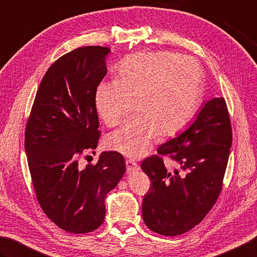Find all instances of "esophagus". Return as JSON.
<instances>
[{"label":"esophagus","mask_w":257,"mask_h":257,"mask_svg":"<svg viewBox=\"0 0 257 257\" xmlns=\"http://www.w3.org/2000/svg\"><path fill=\"white\" fill-rule=\"evenodd\" d=\"M126 170L127 173H133V172H137L140 170V167L139 164L133 161V160H126Z\"/></svg>","instance_id":"34e87169"}]
</instances>
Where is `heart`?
<instances>
[{
    "label": "heart",
    "instance_id": "heart-1",
    "mask_svg": "<svg viewBox=\"0 0 257 257\" xmlns=\"http://www.w3.org/2000/svg\"><path fill=\"white\" fill-rule=\"evenodd\" d=\"M204 72L190 57L176 52H139L116 68V78L96 87L97 113L109 127L134 109L139 114L110 133L106 145L130 158L149 152L160 134L171 137L190 122L201 103Z\"/></svg>",
    "mask_w": 257,
    "mask_h": 257
}]
</instances>
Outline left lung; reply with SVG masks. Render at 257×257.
<instances>
[{
  "instance_id": "obj_1",
  "label": "left lung",
  "mask_w": 257,
  "mask_h": 257,
  "mask_svg": "<svg viewBox=\"0 0 257 257\" xmlns=\"http://www.w3.org/2000/svg\"><path fill=\"white\" fill-rule=\"evenodd\" d=\"M230 147L225 99L204 101L190 126L141 164L152 181L142 204L145 225L158 234L177 236L199 224L219 196ZM163 155L174 159L181 170L169 171Z\"/></svg>"
}]
</instances>
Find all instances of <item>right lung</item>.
<instances>
[{
    "label": "right lung",
    "instance_id": "obj_1",
    "mask_svg": "<svg viewBox=\"0 0 257 257\" xmlns=\"http://www.w3.org/2000/svg\"><path fill=\"white\" fill-rule=\"evenodd\" d=\"M107 47L91 46L60 57L43 76L28 119L24 148L42 210L61 229L85 234L105 219V198L126 171L118 152L100 153L95 166H78L96 149L99 122L96 87L107 74Z\"/></svg>",
    "mask_w": 257,
    "mask_h": 257
}]
</instances>
